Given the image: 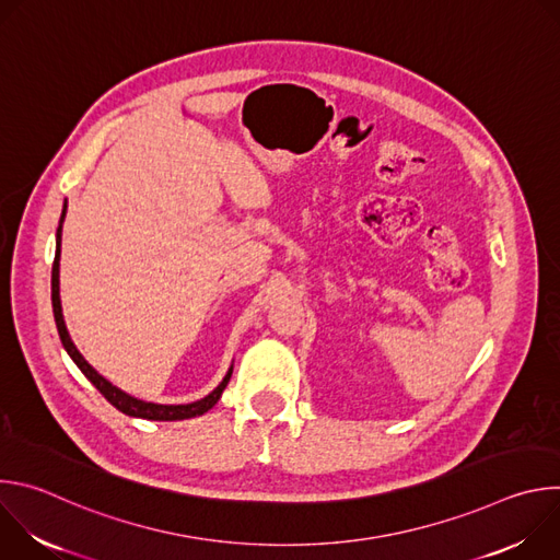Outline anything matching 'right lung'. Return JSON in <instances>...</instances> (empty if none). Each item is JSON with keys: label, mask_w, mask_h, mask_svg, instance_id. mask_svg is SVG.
Listing matches in <instances>:
<instances>
[{"label": "right lung", "mask_w": 560, "mask_h": 560, "mask_svg": "<svg viewBox=\"0 0 560 560\" xmlns=\"http://www.w3.org/2000/svg\"><path fill=\"white\" fill-rule=\"evenodd\" d=\"M66 217V206H63V212H61V221ZM61 225L57 230V253H55V261H52V279H50V285H52V314H55V324H57V332H59V339L66 348V352L70 354V359L77 363V368L82 370L89 381L108 398V401L124 415L128 417H139V419H148V421H182V419H192V417H199L203 412H208L217 401L221 392L225 389L228 381H230V374H232V368L228 370V374L223 376V381L208 394L203 396L201 401H195V404H186V406H159V404H148V401H139V398L126 394L124 389L115 387L110 381H106L84 357L82 352H79L74 348V343L70 341L68 337V330H66V324H63V314H61V301H59V255H61Z\"/></svg>", "instance_id": "1"}]
</instances>
